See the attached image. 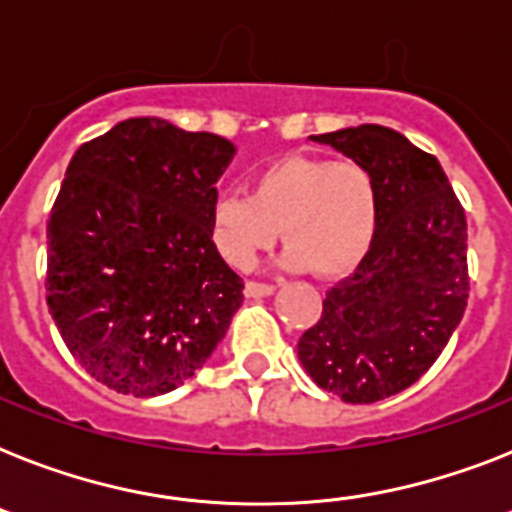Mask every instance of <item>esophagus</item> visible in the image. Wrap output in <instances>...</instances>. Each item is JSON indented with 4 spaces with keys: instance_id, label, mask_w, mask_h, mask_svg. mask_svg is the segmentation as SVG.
Wrapping results in <instances>:
<instances>
[{
    "instance_id": "34e87169",
    "label": "esophagus",
    "mask_w": 512,
    "mask_h": 512,
    "mask_svg": "<svg viewBox=\"0 0 512 512\" xmlns=\"http://www.w3.org/2000/svg\"><path fill=\"white\" fill-rule=\"evenodd\" d=\"M243 293H246V298H266V295L274 293V285H266V282H246V287H243Z\"/></svg>"
}]
</instances>
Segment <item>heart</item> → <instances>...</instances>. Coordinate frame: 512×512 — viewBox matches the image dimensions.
I'll list each match as a JSON object with an SVG mask.
<instances>
[{
    "label": "heart",
    "instance_id": "obj_1",
    "mask_svg": "<svg viewBox=\"0 0 512 512\" xmlns=\"http://www.w3.org/2000/svg\"><path fill=\"white\" fill-rule=\"evenodd\" d=\"M377 188L350 159L287 154L253 177L251 196L227 193L211 206V243L235 269H251L282 230L285 264L345 277L377 235Z\"/></svg>",
    "mask_w": 512,
    "mask_h": 512
}]
</instances>
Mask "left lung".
Listing matches in <instances>:
<instances>
[{"label":"left lung","mask_w":512,"mask_h":512,"mask_svg":"<svg viewBox=\"0 0 512 512\" xmlns=\"http://www.w3.org/2000/svg\"><path fill=\"white\" fill-rule=\"evenodd\" d=\"M366 167L377 235L298 340L308 377L345 403H377L429 371L468 301L466 214L432 154L398 130L358 125L311 135Z\"/></svg>","instance_id":"left-lung-1"}]
</instances>
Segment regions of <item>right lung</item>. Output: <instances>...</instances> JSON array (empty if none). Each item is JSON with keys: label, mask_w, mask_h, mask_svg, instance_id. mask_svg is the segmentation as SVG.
I'll return each instance as SVG.
<instances>
[{"label": "right lung", "mask_w": 512, "mask_h": 512, "mask_svg": "<svg viewBox=\"0 0 512 512\" xmlns=\"http://www.w3.org/2000/svg\"><path fill=\"white\" fill-rule=\"evenodd\" d=\"M235 146L156 117L83 143L46 225V303L78 363L154 398L188 382L230 329L243 280L211 243Z\"/></svg>", "instance_id": "right-lung-1"}]
</instances>
